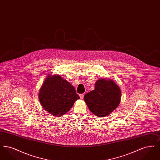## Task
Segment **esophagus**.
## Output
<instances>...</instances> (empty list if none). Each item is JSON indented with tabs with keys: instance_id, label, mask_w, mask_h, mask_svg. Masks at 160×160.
I'll return each mask as SVG.
<instances>
[{
	"instance_id": "1",
	"label": "esophagus",
	"mask_w": 160,
	"mask_h": 160,
	"mask_svg": "<svg viewBox=\"0 0 160 160\" xmlns=\"http://www.w3.org/2000/svg\"><path fill=\"white\" fill-rule=\"evenodd\" d=\"M80 98L82 99H83L84 97V94L83 93H82V94H80Z\"/></svg>"
}]
</instances>
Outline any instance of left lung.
<instances>
[{"label":"left lung","instance_id":"left-lung-1","mask_svg":"<svg viewBox=\"0 0 160 160\" xmlns=\"http://www.w3.org/2000/svg\"><path fill=\"white\" fill-rule=\"evenodd\" d=\"M121 98V91L113 80H98L95 89L84 97L89 110L98 117H104L110 114L119 106Z\"/></svg>","mask_w":160,"mask_h":160}]
</instances>
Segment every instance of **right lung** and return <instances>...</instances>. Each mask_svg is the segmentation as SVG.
I'll list each match as a JSON object with an SVG mask.
<instances>
[{"instance_id": "add662e5", "label": "right lung", "mask_w": 160, "mask_h": 160, "mask_svg": "<svg viewBox=\"0 0 160 160\" xmlns=\"http://www.w3.org/2000/svg\"><path fill=\"white\" fill-rule=\"evenodd\" d=\"M80 98L74 88L59 76H48L39 93L42 107L54 116H62Z\"/></svg>"}]
</instances>
